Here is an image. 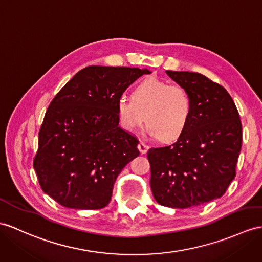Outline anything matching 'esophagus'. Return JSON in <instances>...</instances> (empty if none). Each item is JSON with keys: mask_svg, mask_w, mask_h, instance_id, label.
I'll return each instance as SVG.
<instances>
[{"mask_svg": "<svg viewBox=\"0 0 262 262\" xmlns=\"http://www.w3.org/2000/svg\"><path fill=\"white\" fill-rule=\"evenodd\" d=\"M138 149H139V151H140V152H141V155H144V153H146V151H148L149 146L146 145L144 142L140 141V143L138 144Z\"/></svg>", "mask_w": 262, "mask_h": 262, "instance_id": "obj_1", "label": "esophagus"}]
</instances>
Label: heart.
I'll return each instance as SVG.
<instances>
[{
  "mask_svg": "<svg viewBox=\"0 0 262 262\" xmlns=\"http://www.w3.org/2000/svg\"><path fill=\"white\" fill-rule=\"evenodd\" d=\"M119 123L126 132H135L145 119L146 131L162 141L179 138L190 122L193 101L186 88L148 78L133 88L131 98L117 100Z\"/></svg>",
  "mask_w": 262,
  "mask_h": 262,
  "instance_id": "b5f03b06",
  "label": "heart"
}]
</instances>
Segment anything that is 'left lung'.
<instances>
[{"label":"left lung","instance_id":"obj_1","mask_svg":"<svg viewBox=\"0 0 262 262\" xmlns=\"http://www.w3.org/2000/svg\"><path fill=\"white\" fill-rule=\"evenodd\" d=\"M193 101L190 122L174 143L151 148L150 186L159 205L186 209L222 196L241 150L239 112L223 86L194 72L165 71Z\"/></svg>","mask_w":262,"mask_h":262}]
</instances>
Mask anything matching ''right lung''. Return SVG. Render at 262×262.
<instances>
[{
	"label": "right lung",
	"mask_w": 262,
	"mask_h": 262,
	"mask_svg": "<svg viewBox=\"0 0 262 262\" xmlns=\"http://www.w3.org/2000/svg\"><path fill=\"white\" fill-rule=\"evenodd\" d=\"M148 69L92 66L51 102L33 161L42 190L70 209H102L114 182L137 158L138 139L119 126L117 100Z\"/></svg>",
	"instance_id": "obj_1"
}]
</instances>
